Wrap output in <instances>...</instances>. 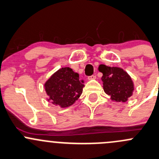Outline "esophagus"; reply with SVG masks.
<instances>
[{
	"label": "esophagus",
	"mask_w": 159,
	"mask_h": 159,
	"mask_svg": "<svg viewBox=\"0 0 159 159\" xmlns=\"http://www.w3.org/2000/svg\"><path fill=\"white\" fill-rule=\"evenodd\" d=\"M88 80H95L96 79V76L95 75H92V76H88Z\"/></svg>",
	"instance_id": "obj_1"
}]
</instances>
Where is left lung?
I'll list each match as a JSON object with an SVG mask.
<instances>
[{
  "label": "left lung",
  "mask_w": 159,
  "mask_h": 159,
  "mask_svg": "<svg viewBox=\"0 0 159 159\" xmlns=\"http://www.w3.org/2000/svg\"><path fill=\"white\" fill-rule=\"evenodd\" d=\"M99 71L103 73L101 80L103 90L111 96V100L126 102L132 96L134 89V83L131 76L123 69L100 65Z\"/></svg>",
  "instance_id": "left-lung-1"
}]
</instances>
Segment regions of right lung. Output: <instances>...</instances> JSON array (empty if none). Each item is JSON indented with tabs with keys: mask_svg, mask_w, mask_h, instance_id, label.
I'll use <instances>...</instances> for the list:
<instances>
[{
	"mask_svg": "<svg viewBox=\"0 0 159 159\" xmlns=\"http://www.w3.org/2000/svg\"><path fill=\"white\" fill-rule=\"evenodd\" d=\"M44 86L48 101L64 108L73 105L80 98L84 84L77 73L70 67H63L53 73Z\"/></svg>",
	"mask_w": 159,
	"mask_h": 159,
	"instance_id": "1",
	"label": "right lung"
}]
</instances>
